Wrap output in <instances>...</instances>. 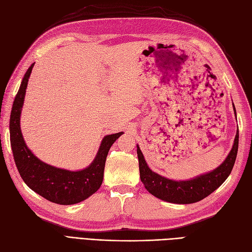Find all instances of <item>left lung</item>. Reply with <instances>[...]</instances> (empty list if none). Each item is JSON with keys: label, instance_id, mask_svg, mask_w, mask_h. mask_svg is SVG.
<instances>
[{"label": "left lung", "instance_id": "obj_1", "mask_svg": "<svg viewBox=\"0 0 252 252\" xmlns=\"http://www.w3.org/2000/svg\"><path fill=\"white\" fill-rule=\"evenodd\" d=\"M233 111L236 116L234 105ZM136 148H138L136 152L139 158L140 178L149 193L159 200L172 204H192L208 196L229 177L238 155L239 130L235 134L233 146L225 161L212 171L200 174L190 180H170L152 171L145 161L139 145H136Z\"/></svg>", "mask_w": 252, "mask_h": 252}]
</instances>
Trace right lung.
<instances>
[{"label":"right lung","mask_w":252,"mask_h":252,"mask_svg":"<svg viewBox=\"0 0 252 252\" xmlns=\"http://www.w3.org/2000/svg\"><path fill=\"white\" fill-rule=\"evenodd\" d=\"M33 66L34 63L26 71L12 104L9 131L14 162L21 178L34 192L56 204H77L88 199L101 187L108 151L112 144L124 132L104 136L94 161L81 170L71 171L59 168L37 158L27 147L20 124L28 80Z\"/></svg>","instance_id":"right-lung-1"}]
</instances>
